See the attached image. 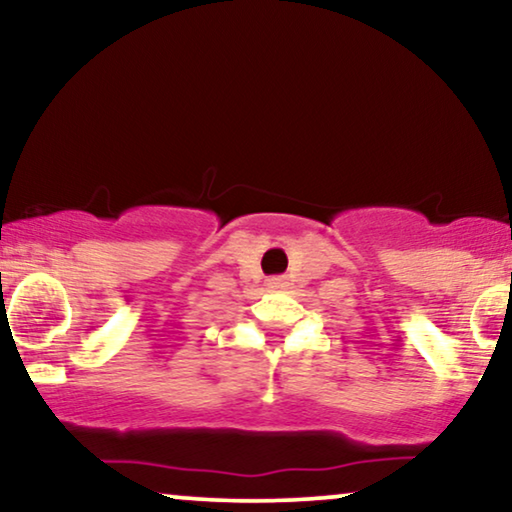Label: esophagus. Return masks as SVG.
I'll return each mask as SVG.
<instances>
[{
    "label": "esophagus",
    "mask_w": 512,
    "mask_h": 512,
    "mask_svg": "<svg viewBox=\"0 0 512 512\" xmlns=\"http://www.w3.org/2000/svg\"><path fill=\"white\" fill-rule=\"evenodd\" d=\"M265 286H268L270 291H277V289H284L286 282H284V277H270L268 282H265Z\"/></svg>",
    "instance_id": "esophagus-1"
}]
</instances>
